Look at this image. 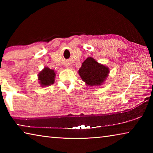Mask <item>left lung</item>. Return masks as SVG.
Instances as JSON below:
<instances>
[{
  "mask_svg": "<svg viewBox=\"0 0 153 153\" xmlns=\"http://www.w3.org/2000/svg\"><path fill=\"white\" fill-rule=\"evenodd\" d=\"M78 74L88 86H99L102 85L107 78L109 69L89 56L82 63Z\"/></svg>",
  "mask_w": 153,
  "mask_h": 153,
  "instance_id": "obj_1",
  "label": "left lung"
}]
</instances>
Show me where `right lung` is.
Wrapping results in <instances>:
<instances>
[{
    "mask_svg": "<svg viewBox=\"0 0 153 153\" xmlns=\"http://www.w3.org/2000/svg\"><path fill=\"white\" fill-rule=\"evenodd\" d=\"M56 73L48 67H44L38 75V80L41 87H46L53 84L55 80Z\"/></svg>",
    "mask_w": 153,
    "mask_h": 153,
    "instance_id": "obj_1",
    "label": "right lung"
}]
</instances>
